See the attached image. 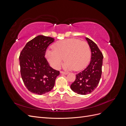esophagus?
Returning a JSON list of instances; mask_svg holds the SVG:
<instances>
[{
  "label": "esophagus",
  "mask_w": 126,
  "mask_h": 126,
  "mask_svg": "<svg viewBox=\"0 0 126 126\" xmlns=\"http://www.w3.org/2000/svg\"><path fill=\"white\" fill-rule=\"evenodd\" d=\"M60 73L61 74H63L64 75H67L68 74V72H66V71H60Z\"/></svg>",
  "instance_id": "esophagus-1"
}]
</instances>
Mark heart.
Masks as SVG:
<instances>
[{
    "instance_id": "b5f03b06",
    "label": "heart",
    "mask_w": 126,
    "mask_h": 126,
    "mask_svg": "<svg viewBox=\"0 0 126 126\" xmlns=\"http://www.w3.org/2000/svg\"><path fill=\"white\" fill-rule=\"evenodd\" d=\"M52 50L46 52V58L55 68H58L63 60L64 67L68 70H81L89 64L91 50L86 41L70 38L57 41L52 45Z\"/></svg>"
}]
</instances>
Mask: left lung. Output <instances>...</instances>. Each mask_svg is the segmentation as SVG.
<instances>
[{
  "label": "left lung",
  "instance_id": "8db88e82",
  "mask_svg": "<svg viewBox=\"0 0 126 126\" xmlns=\"http://www.w3.org/2000/svg\"><path fill=\"white\" fill-rule=\"evenodd\" d=\"M91 51L89 64L81 72L76 75L75 81L70 88L78 94L85 95L90 94L96 88L102 74L103 55L93 41L86 38Z\"/></svg>",
  "mask_w": 126,
  "mask_h": 126
}]
</instances>
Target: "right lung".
I'll return each mask as SVG.
<instances>
[{"label":"right lung","mask_w":126,"mask_h":126,"mask_svg":"<svg viewBox=\"0 0 126 126\" xmlns=\"http://www.w3.org/2000/svg\"><path fill=\"white\" fill-rule=\"evenodd\" d=\"M54 41L50 37L39 35L28 41L20 52V73L24 85L30 92L41 95L54 87L59 71L54 69L45 58L48 46Z\"/></svg>","instance_id":"add662e5"}]
</instances>
